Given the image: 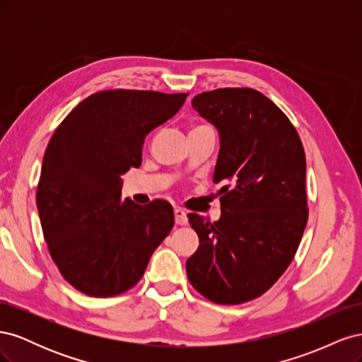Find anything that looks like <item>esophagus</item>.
<instances>
[{"instance_id": "obj_1", "label": "esophagus", "mask_w": 362, "mask_h": 362, "mask_svg": "<svg viewBox=\"0 0 362 362\" xmlns=\"http://www.w3.org/2000/svg\"><path fill=\"white\" fill-rule=\"evenodd\" d=\"M173 213H175V222H177V225L187 223V213H185L184 208L177 206V208H175Z\"/></svg>"}]
</instances>
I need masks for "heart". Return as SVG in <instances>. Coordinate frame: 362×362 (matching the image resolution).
<instances>
[{
    "label": "heart",
    "mask_w": 362,
    "mask_h": 362,
    "mask_svg": "<svg viewBox=\"0 0 362 362\" xmlns=\"http://www.w3.org/2000/svg\"><path fill=\"white\" fill-rule=\"evenodd\" d=\"M199 127H205V124H198V125H194L192 129H194V128H199Z\"/></svg>",
    "instance_id": "heart-1"
}]
</instances>
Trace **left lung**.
<instances>
[{
    "label": "left lung",
    "instance_id": "8db88e82",
    "mask_svg": "<svg viewBox=\"0 0 362 362\" xmlns=\"http://www.w3.org/2000/svg\"><path fill=\"white\" fill-rule=\"evenodd\" d=\"M221 133L214 181L222 216L187 214L199 247L187 276L205 299L238 305L264 294L293 261L308 221L305 151L290 119L249 87L202 92L192 100Z\"/></svg>",
    "mask_w": 362,
    "mask_h": 362
}]
</instances>
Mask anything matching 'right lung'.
<instances>
[{
	"label": "right lung",
	"instance_id": "right-lung-1",
	"mask_svg": "<svg viewBox=\"0 0 362 362\" xmlns=\"http://www.w3.org/2000/svg\"><path fill=\"white\" fill-rule=\"evenodd\" d=\"M189 93L110 89L63 119L43 156L36 202L52 261L74 288L112 298L133 288L173 228L170 204L120 201V177L141 164L149 131Z\"/></svg>",
	"mask_w": 362,
	"mask_h": 362
}]
</instances>
